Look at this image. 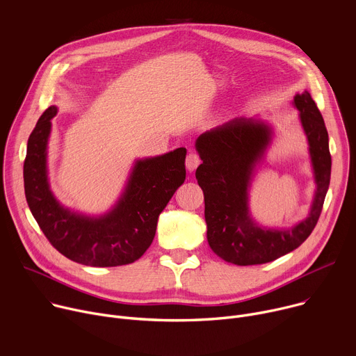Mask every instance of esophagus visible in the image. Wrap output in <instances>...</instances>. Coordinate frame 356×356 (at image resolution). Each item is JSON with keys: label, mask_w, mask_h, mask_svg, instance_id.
Here are the masks:
<instances>
[{"label": "esophagus", "mask_w": 356, "mask_h": 356, "mask_svg": "<svg viewBox=\"0 0 356 356\" xmlns=\"http://www.w3.org/2000/svg\"><path fill=\"white\" fill-rule=\"evenodd\" d=\"M200 162H201L200 156L197 154H194V152H190L186 158V169L188 172H194L197 169V166L200 165Z\"/></svg>", "instance_id": "34e87169"}]
</instances>
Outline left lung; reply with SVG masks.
<instances>
[{
	"label": "left lung",
	"mask_w": 356,
	"mask_h": 356,
	"mask_svg": "<svg viewBox=\"0 0 356 356\" xmlns=\"http://www.w3.org/2000/svg\"><path fill=\"white\" fill-rule=\"evenodd\" d=\"M293 106L309 142L316 191L309 216L290 228L262 227L249 211L252 179L273 139V128L268 122L235 118L195 140L202 161L195 179L204 193L207 241L216 255L229 264L272 262L306 241L320 218L331 177L328 132L309 91L296 94Z\"/></svg>",
	"instance_id": "obj_1"
}]
</instances>
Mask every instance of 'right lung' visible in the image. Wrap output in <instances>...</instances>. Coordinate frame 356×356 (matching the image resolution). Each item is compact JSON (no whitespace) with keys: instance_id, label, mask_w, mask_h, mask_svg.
I'll return each mask as SVG.
<instances>
[{"instance_id":"add662e5","label":"right lung","mask_w":356,"mask_h":356,"mask_svg":"<svg viewBox=\"0 0 356 356\" xmlns=\"http://www.w3.org/2000/svg\"><path fill=\"white\" fill-rule=\"evenodd\" d=\"M58 107L36 122L26 146L24 186L29 210L62 255L73 262L111 268L139 259L156 234L158 218L186 179V147L138 159L114 207L103 216H86L63 207L47 179V142Z\"/></svg>"}]
</instances>
